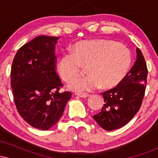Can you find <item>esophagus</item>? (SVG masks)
<instances>
[{"mask_svg": "<svg viewBox=\"0 0 158 158\" xmlns=\"http://www.w3.org/2000/svg\"><path fill=\"white\" fill-rule=\"evenodd\" d=\"M76 95H77L78 97H81V98H87L89 97V94H86V93H77Z\"/></svg>", "mask_w": 158, "mask_h": 158, "instance_id": "obj_1", "label": "esophagus"}]
</instances>
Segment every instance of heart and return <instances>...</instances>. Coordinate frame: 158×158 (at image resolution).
Masks as SVG:
<instances>
[{"label": "heart", "mask_w": 158, "mask_h": 158, "mask_svg": "<svg viewBox=\"0 0 158 158\" xmlns=\"http://www.w3.org/2000/svg\"><path fill=\"white\" fill-rule=\"evenodd\" d=\"M132 56L129 50L111 40H84L74 44L73 53L61 55L56 63L59 77L68 82L78 75L81 66H86L88 76L68 85L76 92L90 91L99 87L111 89L122 82L129 72Z\"/></svg>", "instance_id": "heart-1"}]
</instances>
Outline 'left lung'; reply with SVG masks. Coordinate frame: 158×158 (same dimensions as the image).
Returning <instances> with one entry per match:
<instances>
[{
	"label": "left lung",
	"mask_w": 158,
	"mask_h": 158,
	"mask_svg": "<svg viewBox=\"0 0 158 158\" xmlns=\"http://www.w3.org/2000/svg\"><path fill=\"white\" fill-rule=\"evenodd\" d=\"M137 60L124 79L116 88L102 93L105 104L94 116L99 126L112 131L124 126L140 108L146 87L148 70L140 50L137 48Z\"/></svg>",
	"instance_id": "8db88e82"
}]
</instances>
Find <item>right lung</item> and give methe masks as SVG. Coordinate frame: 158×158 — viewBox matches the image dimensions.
<instances>
[{
    "label": "right lung",
    "instance_id": "1",
    "mask_svg": "<svg viewBox=\"0 0 158 158\" xmlns=\"http://www.w3.org/2000/svg\"><path fill=\"white\" fill-rule=\"evenodd\" d=\"M58 37L39 35L16 52L11 69V87L18 111L30 126L48 130L59 122L71 93L56 72Z\"/></svg>",
    "mask_w": 158,
    "mask_h": 158
}]
</instances>
